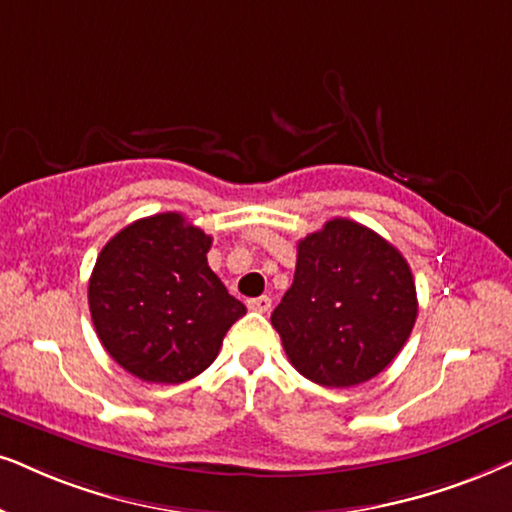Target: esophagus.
<instances>
[{
    "label": "esophagus",
    "mask_w": 512,
    "mask_h": 512,
    "mask_svg": "<svg viewBox=\"0 0 512 512\" xmlns=\"http://www.w3.org/2000/svg\"><path fill=\"white\" fill-rule=\"evenodd\" d=\"M248 309H252V312L267 314L269 309H271V297H267V295L252 297V300H248Z\"/></svg>",
    "instance_id": "34e87169"
}]
</instances>
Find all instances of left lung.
I'll return each instance as SVG.
<instances>
[{
	"mask_svg": "<svg viewBox=\"0 0 512 512\" xmlns=\"http://www.w3.org/2000/svg\"><path fill=\"white\" fill-rule=\"evenodd\" d=\"M416 316L404 255L368 226L338 217L297 243L293 286L271 326L304 378L354 387L392 364Z\"/></svg>",
	"mask_w": 512,
	"mask_h": 512,
	"instance_id": "1",
	"label": "left lung"
}]
</instances>
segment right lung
Here are the masks:
<instances>
[{"instance_id": "add662e5", "label": "right lung", "mask_w": 512, "mask_h": 512, "mask_svg": "<svg viewBox=\"0 0 512 512\" xmlns=\"http://www.w3.org/2000/svg\"><path fill=\"white\" fill-rule=\"evenodd\" d=\"M212 238L179 212L118 231L89 278V312L106 352L146 383L177 385L217 359L245 314L208 267Z\"/></svg>"}]
</instances>
